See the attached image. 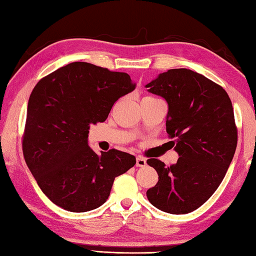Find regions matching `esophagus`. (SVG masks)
<instances>
[{
    "instance_id": "1",
    "label": "esophagus",
    "mask_w": 256,
    "mask_h": 256,
    "mask_svg": "<svg viewBox=\"0 0 256 256\" xmlns=\"http://www.w3.org/2000/svg\"><path fill=\"white\" fill-rule=\"evenodd\" d=\"M136 166L137 167H144L146 166V159L142 156H138L136 158Z\"/></svg>"
}]
</instances>
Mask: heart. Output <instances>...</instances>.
<instances>
[{
	"instance_id": "b5f03b06",
	"label": "heart",
	"mask_w": 256,
	"mask_h": 256,
	"mask_svg": "<svg viewBox=\"0 0 256 256\" xmlns=\"http://www.w3.org/2000/svg\"><path fill=\"white\" fill-rule=\"evenodd\" d=\"M146 98H152V97H146Z\"/></svg>"
}]
</instances>
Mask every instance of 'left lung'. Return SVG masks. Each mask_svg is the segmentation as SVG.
Segmentation results:
<instances>
[{"instance_id":"left-lung-1","label":"left lung","mask_w":256,"mask_h":256,"mask_svg":"<svg viewBox=\"0 0 256 256\" xmlns=\"http://www.w3.org/2000/svg\"><path fill=\"white\" fill-rule=\"evenodd\" d=\"M146 88L167 101L166 130L180 155L170 166L148 159L158 182L147 198L166 213H190L218 190L234 157L238 127L232 101L220 84L188 69L164 72Z\"/></svg>"}]
</instances>
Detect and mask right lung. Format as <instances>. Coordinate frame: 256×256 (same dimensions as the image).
Masks as SVG:
<instances>
[{"mask_svg": "<svg viewBox=\"0 0 256 256\" xmlns=\"http://www.w3.org/2000/svg\"><path fill=\"white\" fill-rule=\"evenodd\" d=\"M134 89L130 76L72 62L38 81L28 104L22 148L38 187L53 204L74 213L108 200L114 178L136 164L128 152L97 155L90 124L104 122L114 104Z\"/></svg>", "mask_w": 256, "mask_h": 256, "instance_id": "1", "label": "right lung"}]
</instances>
